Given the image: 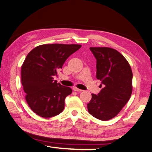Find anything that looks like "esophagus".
Instances as JSON below:
<instances>
[{
  "mask_svg": "<svg viewBox=\"0 0 152 152\" xmlns=\"http://www.w3.org/2000/svg\"><path fill=\"white\" fill-rule=\"evenodd\" d=\"M73 90H74V91H76V92H82V91H83L82 90L79 89V88H76V87H74V88H73Z\"/></svg>",
  "mask_w": 152,
  "mask_h": 152,
  "instance_id": "esophagus-1",
  "label": "esophagus"
}]
</instances>
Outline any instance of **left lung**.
Here are the masks:
<instances>
[{"instance_id":"1","label":"left lung","mask_w":152,"mask_h":152,"mask_svg":"<svg viewBox=\"0 0 152 152\" xmlns=\"http://www.w3.org/2000/svg\"><path fill=\"white\" fill-rule=\"evenodd\" d=\"M96 59V78L103 86L98 95L92 94L87 104L90 114L107 121L119 114L132 92V71L122 54L108 47H90Z\"/></svg>"}]
</instances>
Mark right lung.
<instances>
[{"label":"right lung","mask_w":152,"mask_h":152,"mask_svg":"<svg viewBox=\"0 0 152 152\" xmlns=\"http://www.w3.org/2000/svg\"><path fill=\"white\" fill-rule=\"evenodd\" d=\"M80 45L50 44L38 46L27 55L21 66L25 99L33 112L42 118L53 117L64 108L72 90L54 80L64 62L80 48Z\"/></svg>","instance_id":"right-lung-1"}]
</instances>
